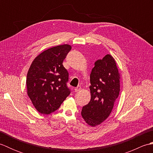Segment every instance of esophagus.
I'll return each mask as SVG.
<instances>
[{
  "label": "esophagus",
  "mask_w": 153,
  "mask_h": 153,
  "mask_svg": "<svg viewBox=\"0 0 153 153\" xmlns=\"http://www.w3.org/2000/svg\"><path fill=\"white\" fill-rule=\"evenodd\" d=\"M80 89H81V86H79V85H78L77 86V87H76V88H75V92H78L79 91H80Z\"/></svg>",
  "instance_id": "1"
}]
</instances>
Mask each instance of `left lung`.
<instances>
[{
	"instance_id": "left-lung-1",
	"label": "left lung",
	"mask_w": 153,
	"mask_h": 153,
	"mask_svg": "<svg viewBox=\"0 0 153 153\" xmlns=\"http://www.w3.org/2000/svg\"><path fill=\"white\" fill-rule=\"evenodd\" d=\"M120 74L116 61L106 54L97 60L90 74V102L83 106L82 116L87 124H100L109 116L120 93Z\"/></svg>"
}]
</instances>
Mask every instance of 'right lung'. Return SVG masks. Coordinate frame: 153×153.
<instances>
[{"mask_svg": "<svg viewBox=\"0 0 153 153\" xmlns=\"http://www.w3.org/2000/svg\"><path fill=\"white\" fill-rule=\"evenodd\" d=\"M71 49L61 45L43 51L33 60L27 74V95L39 112L49 114L70 95L68 72L63 61Z\"/></svg>", "mask_w": 153, "mask_h": 153, "instance_id": "1", "label": "right lung"}]
</instances>
